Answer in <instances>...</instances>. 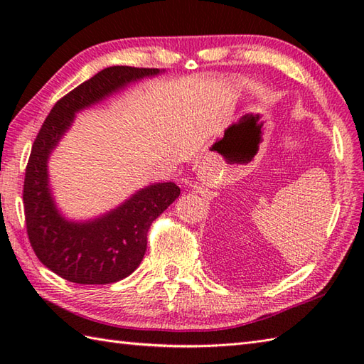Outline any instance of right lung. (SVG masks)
<instances>
[{
    "instance_id": "1",
    "label": "right lung",
    "mask_w": 364,
    "mask_h": 364,
    "mask_svg": "<svg viewBox=\"0 0 364 364\" xmlns=\"http://www.w3.org/2000/svg\"><path fill=\"white\" fill-rule=\"evenodd\" d=\"M159 68L114 65L68 92L53 106L31 150L23 203L31 247L43 266L80 284L115 283L133 274L146 250L151 222L180 196L175 183H156L137 191L115 210L87 222L67 220L54 203L48 158L72 127L75 114Z\"/></svg>"
}]
</instances>
